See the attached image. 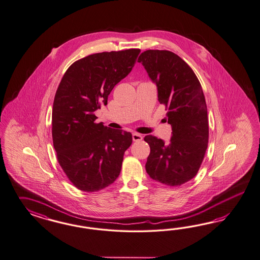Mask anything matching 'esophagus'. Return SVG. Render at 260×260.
<instances>
[{
  "label": "esophagus",
  "mask_w": 260,
  "mask_h": 260,
  "mask_svg": "<svg viewBox=\"0 0 260 260\" xmlns=\"http://www.w3.org/2000/svg\"><path fill=\"white\" fill-rule=\"evenodd\" d=\"M142 139H143L142 134H136V133L133 134V140H134V142L142 141Z\"/></svg>",
  "instance_id": "obj_1"
}]
</instances>
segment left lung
I'll return each mask as SVG.
<instances>
[{"mask_svg": "<svg viewBox=\"0 0 260 260\" xmlns=\"http://www.w3.org/2000/svg\"><path fill=\"white\" fill-rule=\"evenodd\" d=\"M157 86L158 101L166 106L172 125L170 144L152 135L146 171L150 178L176 187L192 179L204 159L209 141V119L204 93L188 63L169 50L149 49L138 61Z\"/></svg>", "mask_w": 260, "mask_h": 260, "instance_id": "left-lung-1", "label": "left lung"}]
</instances>
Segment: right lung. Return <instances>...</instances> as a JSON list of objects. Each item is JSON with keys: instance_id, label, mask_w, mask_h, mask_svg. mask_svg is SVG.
I'll return each mask as SVG.
<instances>
[{"instance_id": "add662e5", "label": "right lung", "mask_w": 260, "mask_h": 260, "mask_svg": "<svg viewBox=\"0 0 260 260\" xmlns=\"http://www.w3.org/2000/svg\"><path fill=\"white\" fill-rule=\"evenodd\" d=\"M139 48L82 58L67 70L52 110V140L58 162L77 189L93 192L118 177L131 133L96 123L94 111L132 71Z\"/></svg>"}]
</instances>
